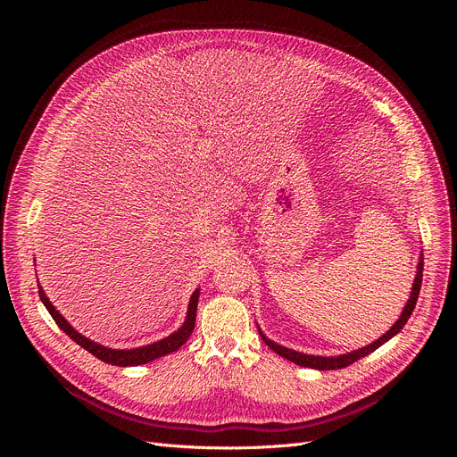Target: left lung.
Masks as SVG:
<instances>
[{
    "label": "left lung",
    "instance_id": "8db88e82",
    "mask_svg": "<svg viewBox=\"0 0 457 457\" xmlns=\"http://www.w3.org/2000/svg\"><path fill=\"white\" fill-rule=\"evenodd\" d=\"M422 269H424V261H422V255L419 259V267H417V276H415V281H413V287H411V296L410 300H407L403 311L400 319L393 324V328L386 333L381 335V337L374 343H370L369 346H363L359 350H353V352H348V353H343V355H335V357H322V355H309V353H302V352H296V350H291V348H285L281 345H276L274 341H270L269 337H265L262 335V331L259 329V335L261 339L267 343V346L270 350H274L278 355L289 359V361L300 365V367H309V369H317V370H337V369H345L348 365H352L353 361H357V359H361L365 355H369L370 352H374L376 348H379L383 343H387L389 339H393L395 335L405 326V322L410 320L413 309L417 305V300H419V293H420V285H422Z\"/></svg>",
    "mask_w": 457,
    "mask_h": 457
}]
</instances>
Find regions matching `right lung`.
I'll return each mask as SVG.
<instances>
[{
    "mask_svg": "<svg viewBox=\"0 0 457 457\" xmlns=\"http://www.w3.org/2000/svg\"><path fill=\"white\" fill-rule=\"evenodd\" d=\"M38 296L42 300V303L46 305L47 313L52 315V319L55 320V324L68 335L71 341H76L81 348H85L87 352H90L94 357L102 359L104 363L109 365H116V367H137V365H144V363H150L157 357H162L166 353H172L178 348H181L187 339L192 335V329H195V322H196V309H198V298H200V289H196L190 296L188 302V311H187V319L183 322V326L168 335L166 339H161L154 345H146V346H140V348H131V350H114V348H107L102 346L98 343H94L90 339H87L85 335L78 333L74 328H71L66 319L59 313V311L54 307V303L47 300V296L44 295L42 287L38 283Z\"/></svg>",
    "mask_w": 457,
    "mask_h": 457,
    "instance_id": "1",
    "label": "right lung"
}]
</instances>
